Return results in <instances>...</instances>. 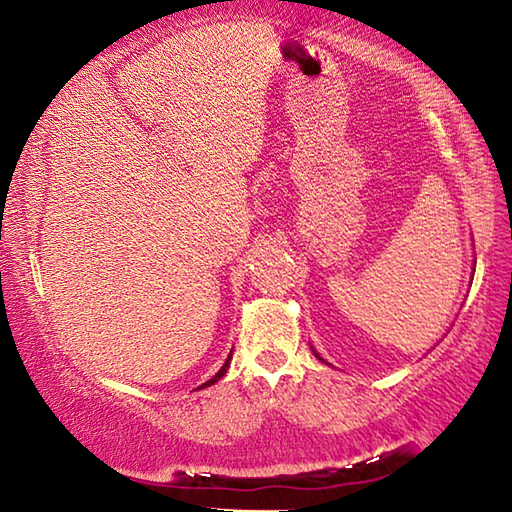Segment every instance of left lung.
<instances>
[{
    "label": "left lung",
    "mask_w": 512,
    "mask_h": 512,
    "mask_svg": "<svg viewBox=\"0 0 512 512\" xmlns=\"http://www.w3.org/2000/svg\"><path fill=\"white\" fill-rule=\"evenodd\" d=\"M315 356H318V353H315ZM318 358H320V356H318Z\"/></svg>",
    "instance_id": "left-lung-1"
}]
</instances>
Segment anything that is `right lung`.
Segmentation results:
<instances>
[{
	"mask_svg": "<svg viewBox=\"0 0 512 512\" xmlns=\"http://www.w3.org/2000/svg\"><path fill=\"white\" fill-rule=\"evenodd\" d=\"M230 356H232V351H230ZM230 356H228V358H226V362H224V367H221V369H219V371H217V374H215V376H212V378H210V380H208V383H203V385H201V387H208V385H215V383H217V380H219V378H221V376H224V374H226V371H228V365H230Z\"/></svg>",
	"mask_w": 512,
	"mask_h": 512,
	"instance_id": "1",
	"label": "right lung"
}]
</instances>
